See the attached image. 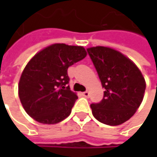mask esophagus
Instances as JSON below:
<instances>
[{"instance_id":"esophagus-1","label":"esophagus","mask_w":157,"mask_h":157,"mask_svg":"<svg viewBox=\"0 0 157 157\" xmlns=\"http://www.w3.org/2000/svg\"><path fill=\"white\" fill-rule=\"evenodd\" d=\"M82 96H84V97H89V92H87V91L82 93Z\"/></svg>"}]
</instances>
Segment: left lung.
I'll return each instance as SVG.
<instances>
[{"instance_id": "obj_1", "label": "left lung", "mask_w": 157, "mask_h": 157, "mask_svg": "<svg viewBox=\"0 0 157 157\" xmlns=\"http://www.w3.org/2000/svg\"><path fill=\"white\" fill-rule=\"evenodd\" d=\"M105 88L104 98L92 104L93 115L108 125H119L130 119L140 106L145 82L137 66L113 49L96 46L87 49Z\"/></svg>"}]
</instances>
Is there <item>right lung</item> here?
<instances>
[{"label": "right lung", "instance_id": "right-lung-1", "mask_svg": "<svg viewBox=\"0 0 157 157\" xmlns=\"http://www.w3.org/2000/svg\"><path fill=\"white\" fill-rule=\"evenodd\" d=\"M85 56L82 46L55 44L31 59L18 87L21 103L32 118L52 124L70 115L78 97L70 90L67 70Z\"/></svg>", "mask_w": 157, "mask_h": 157}]
</instances>
